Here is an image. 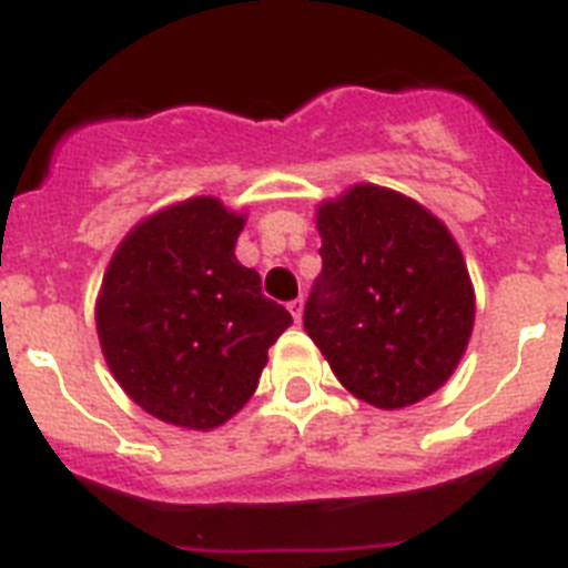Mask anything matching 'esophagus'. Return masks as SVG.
<instances>
[{"label": "esophagus", "instance_id": "34e87169", "mask_svg": "<svg viewBox=\"0 0 568 568\" xmlns=\"http://www.w3.org/2000/svg\"><path fill=\"white\" fill-rule=\"evenodd\" d=\"M303 308H305V300H303V296H296V300H291V303H288L291 316H294L296 322L303 320Z\"/></svg>", "mask_w": 568, "mask_h": 568}]
</instances>
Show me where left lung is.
<instances>
[{"label": "left lung", "instance_id": "obj_1", "mask_svg": "<svg viewBox=\"0 0 568 568\" xmlns=\"http://www.w3.org/2000/svg\"><path fill=\"white\" fill-rule=\"evenodd\" d=\"M322 272L303 325L336 379L382 410L416 405L467 351L475 294L462 248L436 214L356 183L316 209Z\"/></svg>", "mask_w": 568, "mask_h": 568}]
</instances>
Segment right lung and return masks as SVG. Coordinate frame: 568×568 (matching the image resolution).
<instances>
[{
    "mask_svg": "<svg viewBox=\"0 0 568 568\" xmlns=\"http://www.w3.org/2000/svg\"><path fill=\"white\" fill-rule=\"evenodd\" d=\"M246 217L189 197L124 237L95 303L112 376L135 405L186 430H212L257 390L291 314L260 291L234 243Z\"/></svg>",
    "mask_w": 568,
    "mask_h": 568,
    "instance_id": "right-lung-1",
    "label": "right lung"
}]
</instances>
